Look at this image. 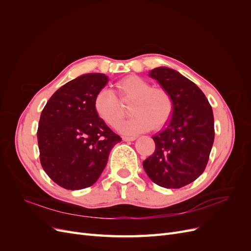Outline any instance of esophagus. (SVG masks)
<instances>
[{
	"instance_id": "1",
	"label": "esophagus",
	"mask_w": 251,
	"mask_h": 251,
	"mask_svg": "<svg viewBox=\"0 0 251 251\" xmlns=\"http://www.w3.org/2000/svg\"><path fill=\"white\" fill-rule=\"evenodd\" d=\"M136 139L135 136H124L123 137V140L125 141H134Z\"/></svg>"
}]
</instances>
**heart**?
<instances>
[{"label":"heart","instance_id":"obj_1","mask_svg":"<svg viewBox=\"0 0 251 251\" xmlns=\"http://www.w3.org/2000/svg\"><path fill=\"white\" fill-rule=\"evenodd\" d=\"M118 97L111 90L103 89L94 98V109L103 123L116 127L125 117V107L133 101V118L121 124L119 131L135 135L162 128L171 120L174 100L170 92L162 87H151V83L136 75H130L116 83Z\"/></svg>","mask_w":251,"mask_h":251}]
</instances>
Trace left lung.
<instances>
[{
	"label": "left lung",
	"instance_id": "1",
	"mask_svg": "<svg viewBox=\"0 0 251 251\" xmlns=\"http://www.w3.org/2000/svg\"><path fill=\"white\" fill-rule=\"evenodd\" d=\"M150 76L172 95L174 113L170 124L153 137L155 151L143 161V169L159 186L183 187L207 165L215 139L211 105L199 87L177 71L156 68Z\"/></svg>",
	"mask_w": 251,
	"mask_h": 251
}]
</instances>
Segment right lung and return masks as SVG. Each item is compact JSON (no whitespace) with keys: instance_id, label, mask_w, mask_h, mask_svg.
<instances>
[{"instance_id":"add662e5","label":"right lung","mask_w":251,"mask_h":251,"mask_svg":"<svg viewBox=\"0 0 251 251\" xmlns=\"http://www.w3.org/2000/svg\"><path fill=\"white\" fill-rule=\"evenodd\" d=\"M107 82L101 73L81 75L60 87L42 111L37 127L41 164L66 189L93 185L110 151L121 141L94 109V98Z\"/></svg>"}]
</instances>
